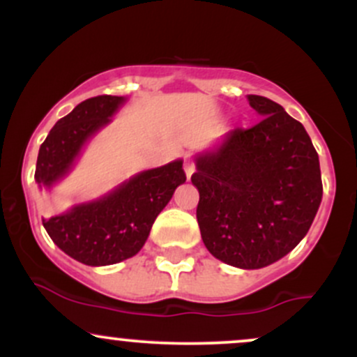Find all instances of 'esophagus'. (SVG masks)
Instances as JSON below:
<instances>
[{"mask_svg": "<svg viewBox=\"0 0 357 357\" xmlns=\"http://www.w3.org/2000/svg\"><path fill=\"white\" fill-rule=\"evenodd\" d=\"M183 167H184V173H186L188 178H191V174L195 173V169H196V166H195V161H192V159H190V158H186V159H184V162H183Z\"/></svg>", "mask_w": 357, "mask_h": 357, "instance_id": "1", "label": "esophagus"}]
</instances>
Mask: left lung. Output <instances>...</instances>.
<instances>
[{
  "instance_id": "8db88e82",
  "label": "left lung",
  "mask_w": 357,
  "mask_h": 357,
  "mask_svg": "<svg viewBox=\"0 0 357 357\" xmlns=\"http://www.w3.org/2000/svg\"><path fill=\"white\" fill-rule=\"evenodd\" d=\"M260 122L236 127L196 158L199 231L208 252L238 268H261L292 252L322 199L317 151L282 105L248 96Z\"/></svg>"
}]
</instances>
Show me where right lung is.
<instances>
[{
	"label": "right lung",
	"instance_id": "add662e5",
	"mask_svg": "<svg viewBox=\"0 0 357 357\" xmlns=\"http://www.w3.org/2000/svg\"><path fill=\"white\" fill-rule=\"evenodd\" d=\"M124 100L117 96L92 97L53 126L36 159L35 179L40 188H52L70 171L85 141L109 124V117ZM184 181L186 174L179 159L142 171L97 202L43 218V227L53 243L80 264H119L144 247L154 220Z\"/></svg>",
	"mask_w": 357,
	"mask_h": 357
}]
</instances>
